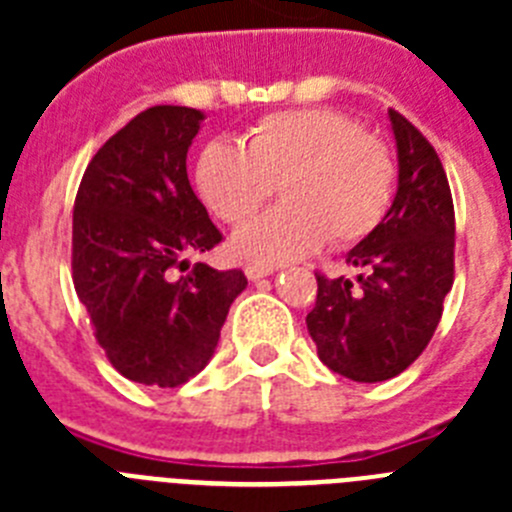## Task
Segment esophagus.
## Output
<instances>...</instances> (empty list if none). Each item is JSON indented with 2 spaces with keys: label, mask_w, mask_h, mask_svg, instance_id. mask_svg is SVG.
Listing matches in <instances>:
<instances>
[{
  "label": "esophagus",
  "mask_w": 512,
  "mask_h": 512,
  "mask_svg": "<svg viewBox=\"0 0 512 512\" xmlns=\"http://www.w3.org/2000/svg\"><path fill=\"white\" fill-rule=\"evenodd\" d=\"M243 271H246V277L251 279V282H256V279L274 274V269H271V266H261V264H248Z\"/></svg>",
  "instance_id": "obj_1"
}]
</instances>
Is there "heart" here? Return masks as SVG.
I'll return each mask as SVG.
<instances>
[{"mask_svg": "<svg viewBox=\"0 0 512 512\" xmlns=\"http://www.w3.org/2000/svg\"><path fill=\"white\" fill-rule=\"evenodd\" d=\"M274 184L284 205L233 235V253L261 266L302 259L328 235L336 246L369 238L390 212L397 161L387 140L336 110L274 112L243 146L210 140L194 161L200 200L228 225L248 220Z\"/></svg>", "mask_w": 512, "mask_h": 512, "instance_id": "obj_1", "label": "heart"}]
</instances>
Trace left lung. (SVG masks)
Returning a JSON list of instances; mask_svg holds the SVG:
<instances>
[{
	"mask_svg": "<svg viewBox=\"0 0 512 512\" xmlns=\"http://www.w3.org/2000/svg\"><path fill=\"white\" fill-rule=\"evenodd\" d=\"M397 140V194L369 238L348 251L356 282L318 277L307 330L328 369L354 382L405 372L438 328L454 284V200L436 148L390 110Z\"/></svg>",
	"mask_w": 512,
	"mask_h": 512,
	"instance_id": "1",
	"label": "left lung"
}]
</instances>
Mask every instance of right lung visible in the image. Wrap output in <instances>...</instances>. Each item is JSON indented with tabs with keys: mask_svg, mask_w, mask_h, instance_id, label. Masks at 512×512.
<instances>
[{
	"mask_svg": "<svg viewBox=\"0 0 512 512\" xmlns=\"http://www.w3.org/2000/svg\"><path fill=\"white\" fill-rule=\"evenodd\" d=\"M200 110L156 104L89 161L74 202L71 269L94 338L122 377L179 387L212 359L241 269L194 264L223 241L187 176Z\"/></svg>",
	"mask_w": 512,
	"mask_h": 512,
	"instance_id": "1",
	"label": "right lung"
}]
</instances>
